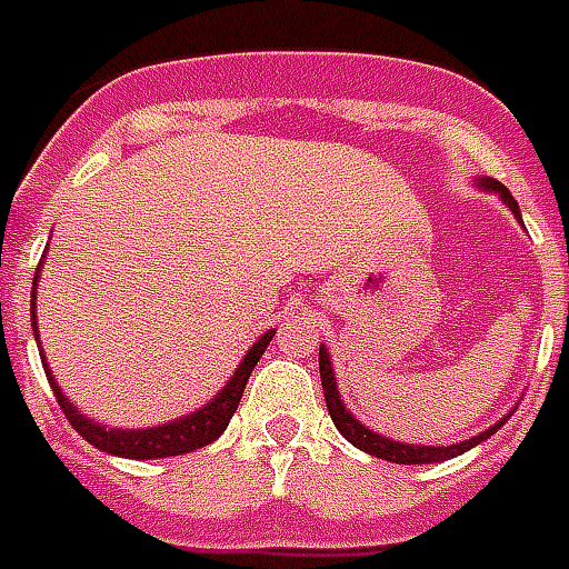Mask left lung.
Masks as SVG:
<instances>
[{
    "label": "left lung",
    "mask_w": 569,
    "mask_h": 569,
    "mask_svg": "<svg viewBox=\"0 0 569 569\" xmlns=\"http://www.w3.org/2000/svg\"><path fill=\"white\" fill-rule=\"evenodd\" d=\"M481 187L499 192V199L509 204V211L515 213V217H521V213H518V201L511 199V192L502 187L499 180H490V177H487V180H481ZM318 370H321V386H325V401H328L330 420H333V426L340 429L342 438H346V441H352L358 450H365V453H370V457L389 459V462H401V466H420V462H441V459L459 457V453H466V450H471L475 445L487 441V438H490V435L497 432L499 426L506 422V420L497 422V426H490V429H485L481 435H475V438H469V441H459V445H450V447L401 445V441H392V438H382V435L370 432L368 426H361V420H356V417L346 410L340 392H337V380H333V368H330V356L325 346L318 349Z\"/></svg>",
    "instance_id": "1"
}]
</instances>
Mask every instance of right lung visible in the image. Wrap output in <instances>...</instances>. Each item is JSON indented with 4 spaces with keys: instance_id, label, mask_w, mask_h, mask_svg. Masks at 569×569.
Wrapping results in <instances>:
<instances>
[{
    "instance_id": "obj_1",
    "label": "right lung",
    "mask_w": 569,
    "mask_h": 569,
    "mask_svg": "<svg viewBox=\"0 0 569 569\" xmlns=\"http://www.w3.org/2000/svg\"><path fill=\"white\" fill-rule=\"evenodd\" d=\"M42 269V263H39ZM36 281H39V272L33 276V330H36ZM36 337H39V330H36ZM276 337V330H266L260 340L253 342L251 349H248V356L241 358V365L236 368V373L229 377V382L217 392V398H211L208 405L199 407L196 413H189V417H180L174 422H162V426H152V429H107V426H100V422L88 420L82 417L67 395L60 392V386L51 377V370L46 365V377L51 382V392L58 398L60 410H63V417L70 420V426L76 432L82 435L88 445H94L103 453H112V457H128V459H162V457H180V453H192V450H199V447L211 445L217 441L223 429L232 420V413H236V407L241 401V392H244V386H248V377H251V370L257 368V361L266 352V346L272 342Z\"/></svg>"
}]
</instances>
